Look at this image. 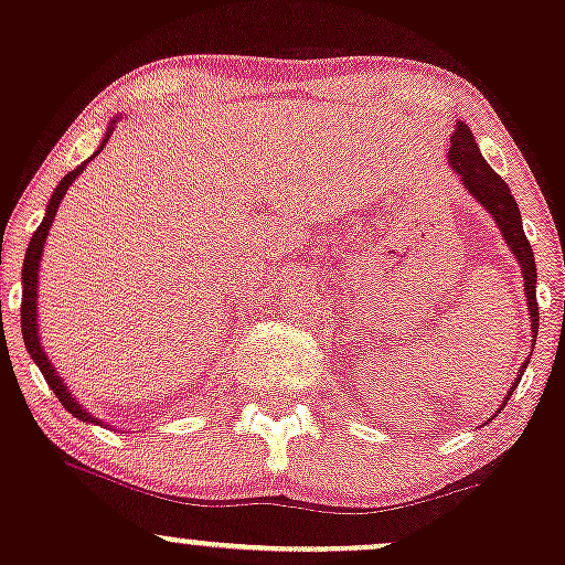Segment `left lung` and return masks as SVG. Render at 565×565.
I'll return each instance as SVG.
<instances>
[{
  "label": "left lung",
  "instance_id": "8db88e82",
  "mask_svg": "<svg viewBox=\"0 0 565 565\" xmlns=\"http://www.w3.org/2000/svg\"><path fill=\"white\" fill-rule=\"evenodd\" d=\"M449 168H452L455 173L460 175L462 186L468 189V194H471V198L477 200V203L482 205L492 218H495V224H498V230H501L503 241H507V246L512 248L514 259H518V263H520L522 281H525L527 319H531V335H533L531 349H533V347H536V332H539L536 259H533V248H531V243H527L525 230H522L520 207H518V203H514V198H512V192H509L507 181H503V178L498 175L495 170H492L490 164L484 162V157H482V153H479L477 140H473L471 129H468L462 121L455 124L452 148H449ZM527 362H531V360L522 362V371H525V367H527ZM522 371L518 373V379H514V382H512V387L507 390V397H503L501 408L507 406L509 397H512L514 387H518V384H520ZM501 408H498L495 414H501Z\"/></svg>",
  "mask_w": 565,
  "mask_h": 565
}]
</instances>
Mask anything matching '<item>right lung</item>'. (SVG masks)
<instances>
[{
    "label": "right lung",
    "mask_w": 565,
    "mask_h": 565,
    "mask_svg": "<svg viewBox=\"0 0 565 565\" xmlns=\"http://www.w3.org/2000/svg\"><path fill=\"white\" fill-rule=\"evenodd\" d=\"M113 127H116V121H110L108 132H105L103 142H99V148L94 151V157H97L99 151L105 148V142L110 140L113 135ZM94 157H88L86 162H81L78 168L73 170V173H67L58 181V186L53 189L51 194V203L45 207V216L43 222H40L38 233L32 235V241H29V248H26V257H23V270H21V284H23V295H21V332H23V343H26L29 354H32V360L38 362V367L43 371L47 387L56 392L58 403H62L64 408H67L73 417H78L81 423H97V417H92V412H86V408L81 406L78 397L73 395V392L67 390V384H64V379L58 376L56 367L51 365V360H47L43 343H40V328H38V284H40V263H43V252H45V241H47V230H51L53 218H56V211L58 205H62L64 194H67V189L73 186V181L83 173V168H86L88 162H92Z\"/></svg>",
    "instance_id": "obj_1"
}]
</instances>
